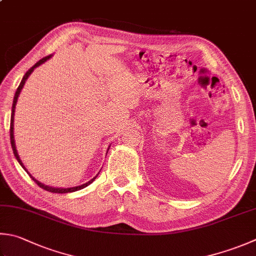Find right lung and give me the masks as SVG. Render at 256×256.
<instances>
[{
	"label": "right lung",
	"instance_id": "right-lung-1",
	"mask_svg": "<svg viewBox=\"0 0 256 256\" xmlns=\"http://www.w3.org/2000/svg\"><path fill=\"white\" fill-rule=\"evenodd\" d=\"M51 58V56H44L43 58V59H41L40 61H38L36 64L32 66V68H30L28 69V71H26V74H24V76H23V79H22V81H21V84H20V86H18V89H16V96H14V99H13V104H12V114H11V124H10V138H11V146H12V149H13V154H14V156H16V160L18 162V164H20V165L23 167V170H26L28 174V176H30L33 180H34L36 184H38V186H40L41 188H43V190H48V192H58V194H64V192H76V190H82V188H84V187H86L88 185H90L91 182H92L96 178H97V176L98 175H96L92 180H89L88 182H86V184H84V185H80V186H76V187H70V188H56V187H51V186H46V185H44V184H42V182H40L38 180H36L34 177H33L30 172H28V170H26V168L24 167V165H23V162H22V160L20 159V156H18V150H16V140H14V132H13V122H14V112H16V101H18V94H20V92H21V90H22V88H23V86H24V84H26V79L28 78V76H30L32 72H33V70H34L36 66H38L40 64H44V62L46 61V60H49ZM109 150V149H108Z\"/></svg>",
	"mask_w": 256,
	"mask_h": 256
}]
</instances>
